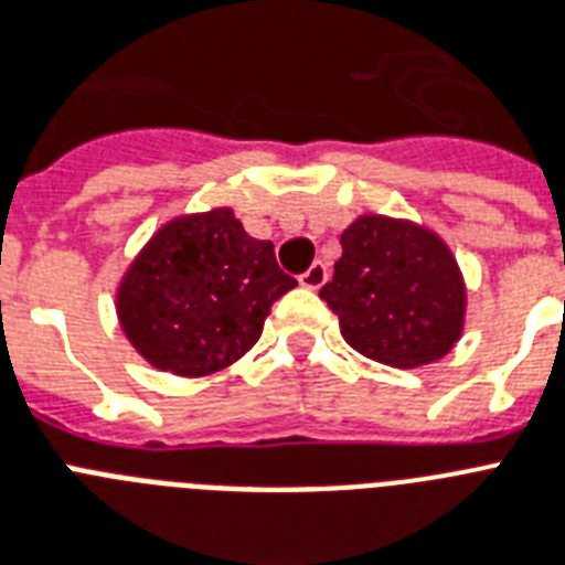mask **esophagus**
I'll list each match as a JSON object with an SVG mask.
<instances>
[{
	"label": "esophagus",
	"mask_w": 565,
	"mask_h": 565,
	"mask_svg": "<svg viewBox=\"0 0 565 565\" xmlns=\"http://www.w3.org/2000/svg\"><path fill=\"white\" fill-rule=\"evenodd\" d=\"M326 279H329V268H326L323 263H315V265H309V271L300 274V286L317 291V288L323 286Z\"/></svg>",
	"instance_id": "1"
}]
</instances>
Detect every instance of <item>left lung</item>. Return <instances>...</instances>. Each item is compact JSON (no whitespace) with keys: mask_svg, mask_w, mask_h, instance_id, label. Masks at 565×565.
Wrapping results in <instances>:
<instances>
[{"mask_svg":"<svg viewBox=\"0 0 565 565\" xmlns=\"http://www.w3.org/2000/svg\"><path fill=\"white\" fill-rule=\"evenodd\" d=\"M343 256L320 300L352 349L413 370L445 358L461 334L465 282L436 233L413 222L361 216L340 233Z\"/></svg>","mask_w":565,"mask_h":565,"instance_id":"left-lung-1","label":"left lung"}]
</instances>
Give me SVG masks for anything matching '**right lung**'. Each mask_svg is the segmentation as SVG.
<instances>
[{
    "label": "right lung",
    "mask_w": 565,
    "mask_h": 565,
    "mask_svg": "<svg viewBox=\"0 0 565 565\" xmlns=\"http://www.w3.org/2000/svg\"><path fill=\"white\" fill-rule=\"evenodd\" d=\"M297 286L274 245L233 210L175 218L149 239L120 282L118 317L132 347L172 375H210L239 361L271 306Z\"/></svg>",
    "instance_id": "add662e5"
}]
</instances>
